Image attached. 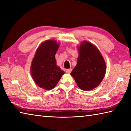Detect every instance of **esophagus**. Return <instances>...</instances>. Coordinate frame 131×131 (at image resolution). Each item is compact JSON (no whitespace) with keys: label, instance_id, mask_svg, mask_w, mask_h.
Returning <instances> with one entry per match:
<instances>
[{"label":"esophagus","instance_id":"34e87169","mask_svg":"<svg viewBox=\"0 0 131 131\" xmlns=\"http://www.w3.org/2000/svg\"><path fill=\"white\" fill-rule=\"evenodd\" d=\"M72 69H66V72L67 73H70L72 72Z\"/></svg>","mask_w":131,"mask_h":131}]
</instances>
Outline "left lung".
Here are the masks:
<instances>
[{
    "instance_id": "obj_1",
    "label": "left lung",
    "mask_w": 131,
    "mask_h": 131,
    "mask_svg": "<svg viewBox=\"0 0 131 131\" xmlns=\"http://www.w3.org/2000/svg\"><path fill=\"white\" fill-rule=\"evenodd\" d=\"M77 65L70 75L81 90L90 91L97 87L105 76V61L97 48L87 41L78 48Z\"/></svg>"
}]
</instances>
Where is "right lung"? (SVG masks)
Segmentation results:
<instances>
[{"instance_id":"right-lung-1","label":"right lung","mask_w":131,"mask_h":131,"mask_svg":"<svg viewBox=\"0 0 131 131\" xmlns=\"http://www.w3.org/2000/svg\"><path fill=\"white\" fill-rule=\"evenodd\" d=\"M59 44L55 40L43 41L37 48L30 66V73L37 85L46 90L54 88L65 72L57 65L55 54Z\"/></svg>"}]
</instances>
